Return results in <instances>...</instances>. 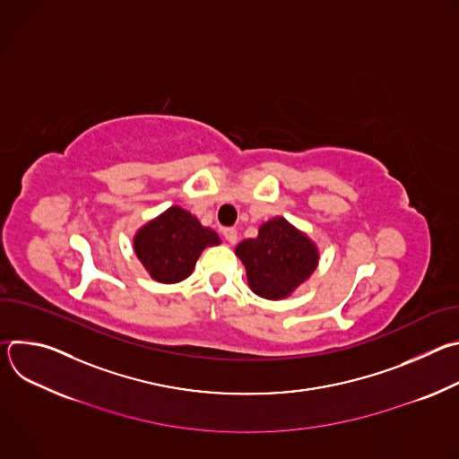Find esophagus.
<instances>
[{
  "label": "esophagus",
  "mask_w": 459,
  "mask_h": 459,
  "mask_svg": "<svg viewBox=\"0 0 459 459\" xmlns=\"http://www.w3.org/2000/svg\"><path fill=\"white\" fill-rule=\"evenodd\" d=\"M223 236H225V239H227L230 245H234V243L238 241V230H236L234 227L223 229Z\"/></svg>",
  "instance_id": "esophagus-1"
}]
</instances>
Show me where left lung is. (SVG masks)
<instances>
[{
	"mask_svg": "<svg viewBox=\"0 0 459 459\" xmlns=\"http://www.w3.org/2000/svg\"><path fill=\"white\" fill-rule=\"evenodd\" d=\"M247 280L257 296L283 299L316 271L319 254L316 245L285 218H274L259 227L257 238L236 247Z\"/></svg>",
	"mask_w": 459,
	"mask_h": 459,
	"instance_id": "obj_1",
	"label": "left lung"
}]
</instances>
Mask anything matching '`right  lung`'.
<instances>
[{
    "label": "right lung",
    "instance_id": "right-lung-1",
    "mask_svg": "<svg viewBox=\"0 0 459 459\" xmlns=\"http://www.w3.org/2000/svg\"><path fill=\"white\" fill-rule=\"evenodd\" d=\"M218 243L212 229L176 205L138 230L134 250L152 280L178 283L192 274L200 254Z\"/></svg>",
    "mask_w": 459,
    "mask_h": 459
}]
</instances>
